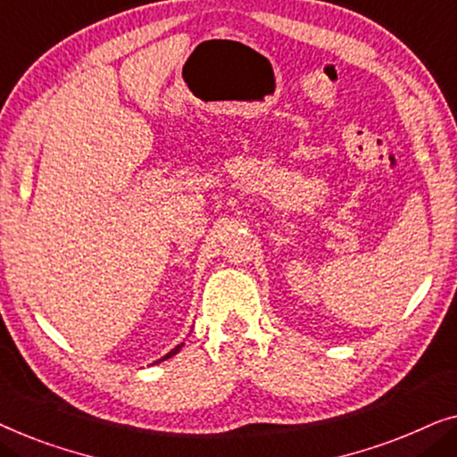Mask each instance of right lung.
Wrapping results in <instances>:
<instances>
[{"label": "right lung", "instance_id": "obj_1", "mask_svg": "<svg viewBox=\"0 0 457 457\" xmlns=\"http://www.w3.org/2000/svg\"><path fill=\"white\" fill-rule=\"evenodd\" d=\"M180 347H183V343H180V345H177V347H174V349H172V352H170V353H166V355H164V358H162V360H168V358H172V355H174V353H177V352H179V349H180ZM162 360H160V361H162Z\"/></svg>", "mask_w": 457, "mask_h": 457}]
</instances>
